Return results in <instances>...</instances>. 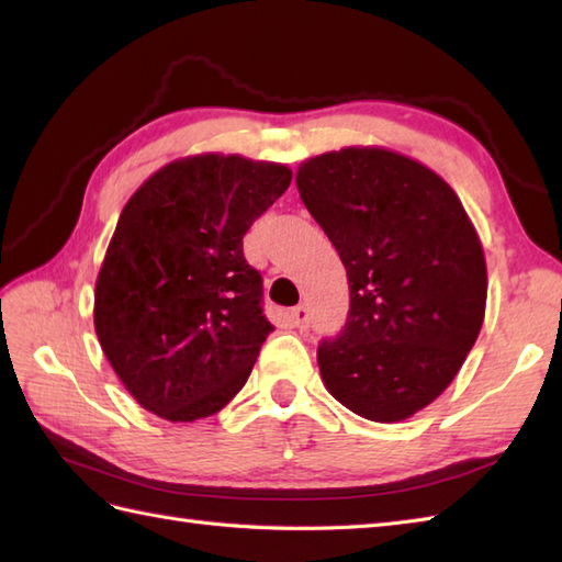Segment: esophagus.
I'll return each mask as SVG.
<instances>
[{"label":"esophagus","instance_id":"obj_1","mask_svg":"<svg viewBox=\"0 0 562 562\" xmlns=\"http://www.w3.org/2000/svg\"><path fill=\"white\" fill-rule=\"evenodd\" d=\"M292 324H294L296 328H300V330L308 328V308H306L304 304L292 308Z\"/></svg>","mask_w":562,"mask_h":562}]
</instances>
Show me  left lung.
<instances>
[{
  "label": "left lung",
  "mask_w": 562,
  "mask_h": 562,
  "mask_svg": "<svg viewBox=\"0 0 562 562\" xmlns=\"http://www.w3.org/2000/svg\"><path fill=\"white\" fill-rule=\"evenodd\" d=\"M296 188L350 284L348 321L318 342L324 384L367 420H405L451 384L481 333L479 234L435 171L389 149L321 154Z\"/></svg>",
  "instance_id": "1"
}]
</instances>
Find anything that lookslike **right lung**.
<instances>
[{
  "label": "right lung",
  "instance_id": "add662e5",
  "mask_svg": "<svg viewBox=\"0 0 562 562\" xmlns=\"http://www.w3.org/2000/svg\"><path fill=\"white\" fill-rule=\"evenodd\" d=\"M290 181L282 164L202 154L164 166L127 200L97 280L93 326L142 408L193 423L246 384L272 324L244 234Z\"/></svg>",
  "mask_w": 562,
  "mask_h": 562
}]
</instances>
